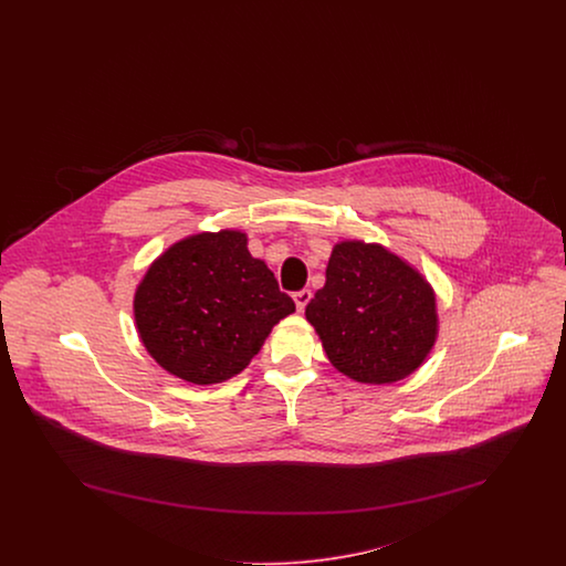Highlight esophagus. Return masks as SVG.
I'll return each mask as SVG.
<instances>
[{
  "label": "esophagus",
  "mask_w": 566,
  "mask_h": 566,
  "mask_svg": "<svg viewBox=\"0 0 566 566\" xmlns=\"http://www.w3.org/2000/svg\"><path fill=\"white\" fill-rule=\"evenodd\" d=\"M293 298H295L296 310L301 312V310H305V305L310 303V298H312V291H307V289H303V291H296L295 295H293Z\"/></svg>",
  "instance_id": "obj_1"
}]
</instances>
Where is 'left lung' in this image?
<instances>
[{
  "mask_svg": "<svg viewBox=\"0 0 566 566\" xmlns=\"http://www.w3.org/2000/svg\"><path fill=\"white\" fill-rule=\"evenodd\" d=\"M331 365L363 384L413 374L434 346L437 298L422 273L379 243H335L305 307Z\"/></svg>",
  "mask_w": 566,
  "mask_h": 566,
  "instance_id": "1",
  "label": "left lung"
}]
</instances>
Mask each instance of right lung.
Segmentation results:
<instances>
[{
    "instance_id": "add662e5",
    "label": "right lung",
    "mask_w": 566,
    "mask_h": 566,
    "mask_svg": "<svg viewBox=\"0 0 566 566\" xmlns=\"http://www.w3.org/2000/svg\"><path fill=\"white\" fill-rule=\"evenodd\" d=\"M295 312L242 231L197 233L169 245L134 298L137 333L171 376L208 386L238 376L271 328Z\"/></svg>"
}]
</instances>
